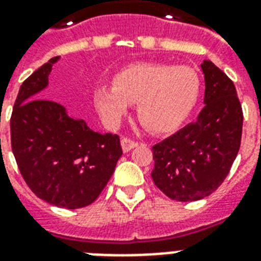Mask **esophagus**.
Returning a JSON list of instances; mask_svg holds the SVG:
<instances>
[{
	"label": "esophagus",
	"instance_id": "obj_1",
	"mask_svg": "<svg viewBox=\"0 0 261 261\" xmlns=\"http://www.w3.org/2000/svg\"><path fill=\"white\" fill-rule=\"evenodd\" d=\"M122 149L124 153H127V151H130L131 149H134V147L138 146V142L137 141H133L131 138H127V137H124V138H122Z\"/></svg>",
	"mask_w": 261,
	"mask_h": 261
}]
</instances>
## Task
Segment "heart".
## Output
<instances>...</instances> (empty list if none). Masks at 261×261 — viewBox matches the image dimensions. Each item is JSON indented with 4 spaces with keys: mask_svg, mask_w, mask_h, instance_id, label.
Returning <instances> with one entry per match:
<instances>
[{
    "mask_svg": "<svg viewBox=\"0 0 261 261\" xmlns=\"http://www.w3.org/2000/svg\"><path fill=\"white\" fill-rule=\"evenodd\" d=\"M112 81L93 89L94 107L108 126H116L130 104H137L139 122L147 130L171 133L190 116L200 96V77L190 66L131 63Z\"/></svg>",
    "mask_w": 261,
    "mask_h": 261,
    "instance_id": "b5f03b06",
    "label": "heart"
}]
</instances>
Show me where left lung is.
I'll return each instance as SVG.
<instances>
[{"label": "left lung", "mask_w": 261, "mask_h": 261, "mask_svg": "<svg viewBox=\"0 0 261 261\" xmlns=\"http://www.w3.org/2000/svg\"><path fill=\"white\" fill-rule=\"evenodd\" d=\"M204 108L195 122L151 147L153 181L168 198L194 202L217 191L241 145L243 108L234 84L211 61L202 63Z\"/></svg>", "instance_id": "left-lung-1"}]
</instances>
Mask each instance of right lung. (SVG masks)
Masks as SVG:
<instances>
[{
  "label": "right lung",
  "mask_w": 261,
  "mask_h": 261,
  "mask_svg": "<svg viewBox=\"0 0 261 261\" xmlns=\"http://www.w3.org/2000/svg\"><path fill=\"white\" fill-rule=\"evenodd\" d=\"M51 58L22 83L10 116L12 151L24 181L38 198L69 210L98 198L123 154L116 134H98L66 108L38 98L48 84Z\"/></svg>",
  "instance_id": "1"
}]
</instances>
